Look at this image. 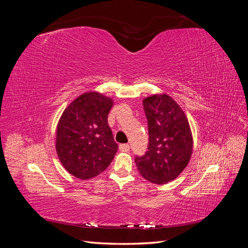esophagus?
<instances>
[{
    "instance_id": "obj_1",
    "label": "esophagus",
    "mask_w": 248,
    "mask_h": 248,
    "mask_svg": "<svg viewBox=\"0 0 248 248\" xmlns=\"http://www.w3.org/2000/svg\"><path fill=\"white\" fill-rule=\"evenodd\" d=\"M120 151H123V152H127V151H129V148H130V146L128 145V144H122V145H120Z\"/></svg>"
}]
</instances>
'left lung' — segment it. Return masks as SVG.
Instances as JSON below:
<instances>
[{
    "instance_id": "obj_1",
    "label": "left lung",
    "mask_w": 248,
    "mask_h": 248,
    "mask_svg": "<svg viewBox=\"0 0 248 248\" xmlns=\"http://www.w3.org/2000/svg\"><path fill=\"white\" fill-rule=\"evenodd\" d=\"M148 121V151L136 156L140 174L155 184L176 179L189 162L192 134L184 111L167 94L142 100Z\"/></svg>"
}]
</instances>
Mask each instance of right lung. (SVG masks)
<instances>
[{
	"label": "right lung",
	"instance_id": "add662e5",
	"mask_svg": "<svg viewBox=\"0 0 248 248\" xmlns=\"http://www.w3.org/2000/svg\"><path fill=\"white\" fill-rule=\"evenodd\" d=\"M112 100L97 92L81 94L63 111L57 127L56 150L63 167L81 180L106 170L118 151L108 123Z\"/></svg>",
	"mask_w": 248,
	"mask_h": 248
}]
</instances>
